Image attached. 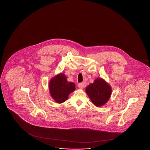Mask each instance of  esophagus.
<instances>
[{
  "label": "esophagus",
  "instance_id": "obj_1",
  "mask_svg": "<svg viewBox=\"0 0 150 150\" xmlns=\"http://www.w3.org/2000/svg\"><path fill=\"white\" fill-rule=\"evenodd\" d=\"M78 87H79V88L83 89V88L85 87V85L84 83H79L78 85Z\"/></svg>",
  "mask_w": 150,
  "mask_h": 150
}]
</instances>
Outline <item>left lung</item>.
Returning <instances> with one entry per match:
<instances>
[{
    "label": "left lung",
    "instance_id": "obj_1",
    "mask_svg": "<svg viewBox=\"0 0 150 150\" xmlns=\"http://www.w3.org/2000/svg\"><path fill=\"white\" fill-rule=\"evenodd\" d=\"M112 88L105 80L96 78L86 88V92L96 107L104 105L112 94Z\"/></svg>",
    "mask_w": 150,
    "mask_h": 150
}]
</instances>
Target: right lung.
Segmentation results:
<instances>
[{"instance_id":"add662e5","label":"right lung","mask_w":150,"mask_h":150,"mask_svg":"<svg viewBox=\"0 0 150 150\" xmlns=\"http://www.w3.org/2000/svg\"><path fill=\"white\" fill-rule=\"evenodd\" d=\"M49 92L54 101L58 103L65 102L69 95L76 89L72 82H69L65 74L61 73L52 78L49 83Z\"/></svg>"}]
</instances>
